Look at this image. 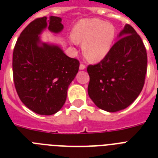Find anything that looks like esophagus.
Masks as SVG:
<instances>
[{
    "mask_svg": "<svg viewBox=\"0 0 158 158\" xmlns=\"http://www.w3.org/2000/svg\"><path fill=\"white\" fill-rule=\"evenodd\" d=\"M85 68H86V66H85L84 64H79V69H80V70H84V69H85Z\"/></svg>",
    "mask_w": 158,
    "mask_h": 158,
    "instance_id": "1",
    "label": "esophagus"
}]
</instances>
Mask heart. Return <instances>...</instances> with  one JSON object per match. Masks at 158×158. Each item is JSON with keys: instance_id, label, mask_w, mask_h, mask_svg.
<instances>
[{"instance_id": "b5f03b06", "label": "heart", "mask_w": 158, "mask_h": 158, "mask_svg": "<svg viewBox=\"0 0 158 158\" xmlns=\"http://www.w3.org/2000/svg\"><path fill=\"white\" fill-rule=\"evenodd\" d=\"M72 42L82 44L84 56L89 61L103 60L112 48L115 28L110 23L99 19H84L72 30Z\"/></svg>"}]
</instances>
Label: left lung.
<instances>
[{"label": "left lung", "instance_id": "8db88e82", "mask_svg": "<svg viewBox=\"0 0 158 158\" xmlns=\"http://www.w3.org/2000/svg\"><path fill=\"white\" fill-rule=\"evenodd\" d=\"M98 64L88 66V94L98 108L108 112L124 110L141 93L147 72V52L140 36L130 24Z\"/></svg>", "mask_w": 158, "mask_h": 158}]
</instances>
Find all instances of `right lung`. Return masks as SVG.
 <instances>
[{
  "label": "right lung",
  "mask_w": 158,
  "mask_h": 158,
  "mask_svg": "<svg viewBox=\"0 0 158 158\" xmlns=\"http://www.w3.org/2000/svg\"><path fill=\"white\" fill-rule=\"evenodd\" d=\"M46 28L60 33L61 18H38L23 29L14 48L13 76L22 102L37 114L51 115L64 106L79 62L67 56L59 45L43 42Z\"/></svg>",
  "instance_id": "right-lung-1"
}]
</instances>
